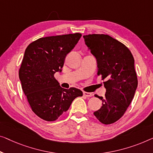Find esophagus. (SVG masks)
I'll return each mask as SVG.
<instances>
[{
    "label": "esophagus",
    "mask_w": 153,
    "mask_h": 153,
    "mask_svg": "<svg viewBox=\"0 0 153 153\" xmlns=\"http://www.w3.org/2000/svg\"><path fill=\"white\" fill-rule=\"evenodd\" d=\"M83 95L86 97H91L93 95L92 93H91L86 92V91H83Z\"/></svg>",
    "instance_id": "esophagus-1"
}]
</instances>
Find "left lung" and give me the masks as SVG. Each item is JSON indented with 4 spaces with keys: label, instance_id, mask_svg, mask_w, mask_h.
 <instances>
[{
    "label": "left lung",
    "instance_id": "obj_1",
    "mask_svg": "<svg viewBox=\"0 0 153 153\" xmlns=\"http://www.w3.org/2000/svg\"><path fill=\"white\" fill-rule=\"evenodd\" d=\"M85 44L97 59V76L106 91L104 97L95 95L102 106L93 114L104 124H111L124 115L137 87L134 58L126 46L105 34L83 36Z\"/></svg>",
    "mask_w": 153,
    "mask_h": 153
}]
</instances>
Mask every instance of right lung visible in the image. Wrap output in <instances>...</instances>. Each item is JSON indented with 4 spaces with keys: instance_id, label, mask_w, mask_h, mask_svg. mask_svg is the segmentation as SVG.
Wrapping results in <instances>:
<instances>
[{
    "instance_id": "add662e5",
    "label": "right lung",
    "mask_w": 153,
    "mask_h": 153,
    "mask_svg": "<svg viewBox=\"0 0 153 153\" xmlns=\"http://www.w3.org/2000/svg\"><path fill=\"white\" fill-rule=\"evenodd\" d=\"M79 33L40 38L30 43L19 69L22 91L33 112L41 119L53 122L68 111L82 91L59 85L55 73L61 71L67 55L81 38Z\"/></svg>"
}]
</instances>
